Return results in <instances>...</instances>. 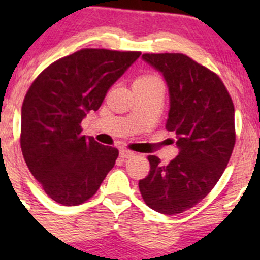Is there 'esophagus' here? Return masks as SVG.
<instances>
[{"mask_svg":"<svg viewBox=\"0 0 260 260\" xmlns=\"http://www.w3.org/2000/svg\"><path fill=\"white\" fill-rule=\"evenodd\" d=\"M119 156L122 157L123 159H127V158H131V157L135 156V152L128 151V149H120V151H119Z\"/></svg>","mask_w":260,"mask_h":260,"instance_id":"esophagus-1","label":"esophagus"}]
</instances>
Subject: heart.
Instances as JSON below:
<instances>
[{"label": "heart", "mask_w": 260, "mask_h": 260, "mask_svg": "<svg viewBox=\"0 0 260 260\" xmlns=\"http://www.w3.org/2000/svg\"><path fill=\"white\" fill-rule=\"evenodd\" d=\"M137 80H158V78L154 77V75H143V77H140Z\"/></svg>", "instance_id": "heart-1"}]
</instances>
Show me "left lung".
Wrapping results in <instances>:
<instances>
[{
    "label": "left lung",
    "mask_w": 260,
    "mask_h": 260,
    "mask_svg": "<svg viewBox=\"0 0 260 260\" xmlns=\"http://www.w3.org/2000/svg\"><path fill=\"white\" fill-rule=\"evenodd\" d=\"M169 88L166 129L176 133L179 154L164 166L148 156L151 170L140 180L147 205L176 215L200 203L221 177L235 145L234 106L215 73L183 54H143Z\"/></svg>",
    "instance_id": "left-lung-1"
}]
</instances>
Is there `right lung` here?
Here are the masks:
<instances>
[{
    "instance_id": "right-lung-1",
    "label": "right lung",
    "mask_w": 260,
    "mask_h": 260,
    "mask_svg": "<svg viewBox=\"0 0 260 260\" xmlns=\"http://www.w3.org/2000/svg\"><path fill=\"white\" fill-rule=\"evenodd\" d=\"M140 55L83 49L52 62L31 84L21 108V149L32 176L56 203H85L113 169L118 149L83 136L80 124Z\"/></svg>"
}]
</instances>
